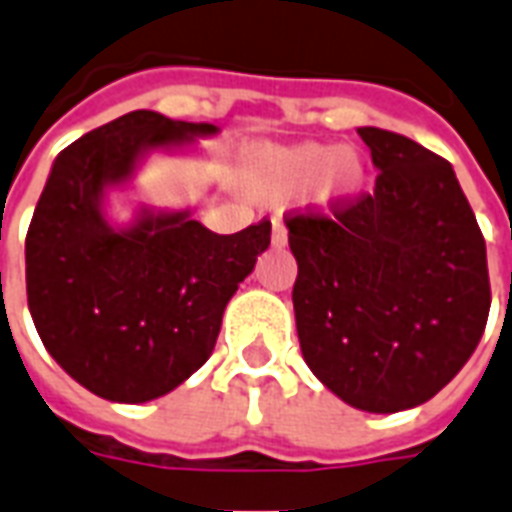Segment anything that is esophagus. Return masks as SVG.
<instances>
[{"label": "esophagus", "mask_w": 512, "mask_h": 512, "mask_svg": "<svg viewBox=\"0 0 512 512\" xmlns=\"http://www.w3.org/2000/svg\"><path fill=\"white\" fill-rule=\"evenodd\" d=\"M288 242V229L283 221H272V245L275 248H283Z\"/></svg>", "instance_id": "esophagus-1"}]
</instances>
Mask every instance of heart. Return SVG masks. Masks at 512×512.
Segmentation results:
<instances>
[{"label":"heart","instance_id":"heart-1","mask_svg":"<svg viewBox=\"0 0 512 512\" xmlns=\"http://www.w3.org/2000/svg\"><path fill=\"white\" fill-rule=\"evenodd\" d=\"M364 180V164L348 148L307 142L261 153L253 161V186L264 194H291L305 188L318 205L348 197Z\"/></svg>","mask_w":512,"mask_h":512}]
</instances>
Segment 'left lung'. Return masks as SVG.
I'll list each match as a JSON object with an SVG mask.
<instances>
[{"label": "left lung", "instance_id": "8db88e82", "mask_svg": "<svg viewBox=\"0 0 512 512\" xmlns=\"http://www.w3.org/2000/svg\"><path fill=\"white\" fill-rule=\"evenodd\" d=\"M370 194L286 215L307 367L367 413L424 405L467 364L491 307L486 240L456 172L405 134L364 126Z\"/></svg>", "mask_w": 512, "mask_h": 512}]
</instances>
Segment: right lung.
Returning a JSON list of instances; mask_svg holds the SVG:
<instances>
[{
	"instance_id": "obj_1",
	"label": "right lung",
	"mask_w": 512,
	"mask_h": 512,
	"mask_svg": "<svg viewBox=\"0 0 512 512\" xmlns=\"http://www.w3.org/2000/svg\"><path fill=\"white\" fill-rule=\"evenodd\" d=\"M215 132L134 110L53 161L26 232V299L42 345L96 397L137 405L191 378L270 245L267 218L215 234L188 213H145L124 232L102 215L105 188L129 178L145 148Z\"/></svg>"
}]
</instances>
